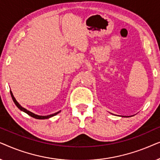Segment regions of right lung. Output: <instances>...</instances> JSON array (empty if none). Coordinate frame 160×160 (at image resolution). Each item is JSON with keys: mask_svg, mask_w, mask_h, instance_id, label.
<instances>
[{"mask_svg": "<svg viewBox=\"0 0 160 160\" xmlns=\"http://www.w3.org/2000/svg\"><path fill=\"white\" fill-rule=\"evenodd\" d=\"M10 93H11V95H12V98L13 101H14V102L15 103V105H16V106H17V108H18L19 109H20L21 111H24V112H25L26 113H28V114L29 115V116H30V117L35 118V119H48V118H50V117H53V116H55V115L58 114V113H60V111H58V112H57V113H53V114L48 115V116H38V115H36V114H35V113L30 112V111H28L27 109H25V108H23V107H22V106H20V105L19 104V102L17 101L16 99H15V98H14V95H13V94H12V91H10Z\"/></svg>", "mask_w": 160, "mask_h": 160, "instance_id": "1", "label": "right lung"}]
</instances>
